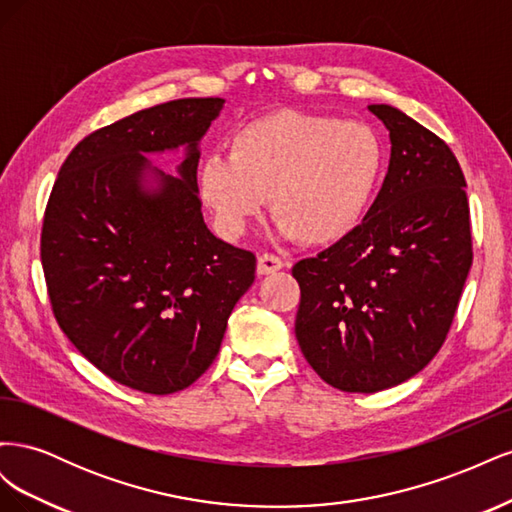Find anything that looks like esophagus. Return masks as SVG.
Instances as JSON below:
<instances>
[{"instance_id": "34e87169", "label": "esophagus", "mask_w": 512, "mask_h": 512, "mask_svg": "<svg viewBox=\"0 0 512 512\" xmlns=\"http://www.w3.org/2000/svg\"><path fill=\"white\" fill-rule=\"evenodd\" d=\"M280 269H284V260L282 258H277V256L267 254V252L258 256V265H256L258 275H269V273H275V271H280Z\"/></svg>"}]
</instances>
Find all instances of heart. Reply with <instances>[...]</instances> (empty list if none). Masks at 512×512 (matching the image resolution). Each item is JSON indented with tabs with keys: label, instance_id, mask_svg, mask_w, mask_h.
<instances>
[{
	"label": "heart",
	"instance_id": "1",
	"mask_svg": "<svg viewBox=\"0 0 512 512\" xmlns=\"http://www.w3.org/2000/svg\"><path fill=\"white\" fill-rule=\"evenodd\" d=\"M384 175V145L361 121L280 111L243 126L228 153H211L198 192L226 237L271 207L277 230L305 245H335L363 224Z\"/></svg>",
	"mask_w": 512,
	"mask_h": 512
}]
</instances>
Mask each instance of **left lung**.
Masks as SVG:
<instances>
[{
	"label": "left lung",
	"mask_w": 512,
	"mask_h": 512,
	"mask_svg": "<svg viewBox=\"0 0 512 512\" xmlns=\"http://www.w3.org/2000/svg\"><path fill=\"white\" fill-rule=\"evenodd\" d=\"M389 173L350 237L292 267L294 333L316 374L376 393L418 374L442 348L472 267L466 179L440 136L389 104Z\"/></svg>",
	"instance_id": "obj_1"
}]
</instances>
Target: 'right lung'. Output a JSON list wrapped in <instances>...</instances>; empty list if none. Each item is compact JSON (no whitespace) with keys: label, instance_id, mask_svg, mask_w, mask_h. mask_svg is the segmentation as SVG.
I'll list each match as a JSON object with an SVG mask.
<instances>
[{"label":"right lung","instance_id":"add662e5","mask_svg":"<svg viewBox=\"0 0 512 512\" xmlns=\"http://www.w3.org/2000/svg\"><path fill=\"white\" fill-rule=\"evenodd\" d=\"M222 106L173 100L85 136L44 211L40 256L57 324L134 391L170 395L203 376L254 284L256 256L215 237L200 211L198 143ZM179 146V178L146 158Z\"/></svg>","mask_w":512,"mask_h":512}]
</instances>
